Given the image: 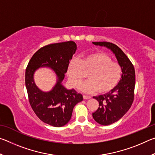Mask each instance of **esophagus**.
<instances>
[{
    "mask_svg": "<svg viewBox=\"0 0 155 155\" xmlns=\"http://www.w3.org/2000/svg\"><path fill=\"white\" fill-rule=\"evenodd\" d=\"M83 99L84 100H88V99H90L91 97L89 96H85V95H83Z\"/></svg>",
    "mask_w": 155,
    "mask_h": 155,
    "instance_id": "esophagus-1",
    "label": "esophagus"
}]
</instances>
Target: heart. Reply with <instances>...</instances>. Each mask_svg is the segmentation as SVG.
<instances>
[{"label": "heart", "instance_id": "b5f03b06", "mask_svg": "<svg viewBox=\"0 0 155 155\" xmlns=\"http://www.w3.org/2000/svg\"><path fill=\"white\" fill-rule=\"evenodd\" d=\"M89 73L88 81L80 87L85 93L91 94L98 91L106 94L112 90L120 80L122 68L118 63L111 61V57L103 52H91L79 61L72 59L68 68L70 85L77 87Z\"/></svg>", "mask_w": 155, "mask_h": 155}]
</instances>
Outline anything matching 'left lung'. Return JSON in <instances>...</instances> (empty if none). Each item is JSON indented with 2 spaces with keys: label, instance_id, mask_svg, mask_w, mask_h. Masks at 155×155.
Masks as SVG:
<instances>
[{
  "label": "left lung",
  "instance_id": "1",
  "mask_svg": "<svg viewBox=\"0 0 155 155\" xmlns=\"http://www.w3.org/2000/svg\"><path fill=\"white\" fill-rule=\"evenodd\" d=\"M92 43L111 50L122 68V74L118 84L109 92L93 97L99 103L98 109L92 114L93 118L98 124L107 126L118 121L132 105L134 100L135 72L129 59L115 44L107 41Z\"/></svg>",
  "mask_w": 155,
  "mask_h": 155
}]
</instances>
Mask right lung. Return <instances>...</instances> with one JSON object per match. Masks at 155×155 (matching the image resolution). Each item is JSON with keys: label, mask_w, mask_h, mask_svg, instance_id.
Returning a JSON list of instances; mask_svg holds the SVG:
<instances>
[{"label": "right lung", "mask_w": 155, "mask_h": 155, "mask_svg": "<svg viewBox=\"0 0 155 155\" xmlns=\"http://www.w3.org/2000/svg\"><path fill=\"white\" fill-rule=\"evenodd\" d=\"M76 51L77 44L73 41L49 44L33 54L26 69L25 85L31 106L40 120L52 127L66 124L74 106L83 99L74 89L68 90L62 85ZM43 67L51 68L58 78L56 84L49 92L41 91L34 81L35 71Z\"/></svg>", "instance_id": "obj_1"}]
</instances>
